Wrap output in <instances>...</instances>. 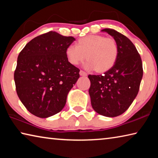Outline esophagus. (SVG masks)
Segmentation results:
<instances>
[{"instance_id": "esophagus-1", "label": "esophagus", "mask_w": 158, "mask_h": 158, "mask_svg": "<svg viewBox=\"0 0 158 158\" xmlns=\"http://www.w3.org/2000/svg\"><path fill=\"white\" fill-rule=\"evenodd\" d=\"M79 74L81 76H83V77H85V76H87V74L85 73L84 71H83V70H80V72H79Z\"/></svg>"}]
</instances>
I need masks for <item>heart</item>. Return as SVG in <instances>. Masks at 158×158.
I'll list each match as a JSON object with an SVG mask.
<instances>
[{
	"label": "heart",
	"instance_id": "1",
	"mask_svg": "<svg viewBox=\"0 0 158 158\" xmlns=\"http://www.w3.org/2000/svg\"><path fill=\"white\" fill-rule=\"evenodd\" d=\"M65 54L72 65H79L85 58L88 61L85 68L94 69L96 73H103L116 63L118 56V47L113 38L91 35L79 39L77 46H68Z\"/></svg>",
	"mask_w": 158,
	"mask_h": 158
}]
</instances>
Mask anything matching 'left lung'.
Listing matches in <instances>:
<instances>
[{
  "label": "left lung",
  "instance_id": "8db88e82",
  "mask_svg": "<svg viewBox=\"0 0 158 158\" xmlns=\"http://www.w3.org/2000/svg\"><path fill=\"white\" fill-rule=\"evenodd\" d=\"M106 32L118 47L116 63L102 75L89 74V95L93 109L106 117L123 114L132 103L139 90L143 77L141 58L134 44L126 36L110 28Z\"/></svg>",
  "mask_w": 158,
  "mask_h": 158
}]
</instances>
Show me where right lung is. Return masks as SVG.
Returning a JSON list of instances; mask_svg holds the SVG:
<instances>
[{
  "label": "right lung",
  "mask_w": 158,
  "mask_h": 158,
  "mask_svg": "<svg viewBox=\"0 0 158 158\" xmlns=\"http://www.w3.org/2000/svg\"><path fill=\"white\" fill-rule=\"evenodd\" d=\"M74 40L49 31L35 37L19 54L14 74L16 90L35 116L50 117L65 106L69 91L79 78V69L65 54Z\"/></svg>",
  "instance_id": "right-lung-1"
}]
</instances>
